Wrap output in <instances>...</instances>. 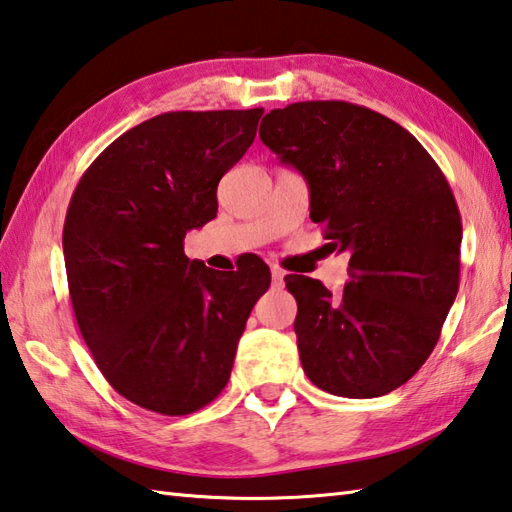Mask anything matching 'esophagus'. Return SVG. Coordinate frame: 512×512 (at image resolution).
<instances>
[{"label":"esophagus","instance_id":"34e87169","mask_svg":"<svg viewBox=\"0 0 512 512\" xmlns=\"http://www.w3.org/2000/svg\"><path fill=\"white\" fill-rule=\"evenodd\" d=\"M283 281H285V272L281 267H272V283L276 285V287H283Z\"/></svg>","mask_w":512,"mask_h":512}]
</instances>
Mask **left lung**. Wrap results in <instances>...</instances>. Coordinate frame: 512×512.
Segmentation results:
<instances>
[{"label": "left lung", "instance_id": "1", "mask_svg": "<svg viewBox=\"0 0 512 512\" xmlns=\"http://www.w3.org/2000/svg\"><path fill=\"white\" fill-rule=\"evenodd\" d=\"M258 136L307 180L327 245L350 254L341 296L285 276L307 379L347 399L397 390L435 350L459 289L461 216L446 176L412 133L350 102L274 109Z\"/></svg>", "mask_w": 512, "mask_h": 512}]
</instances>
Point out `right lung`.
Instances as JSON below:
<instances>
[{
	"label": "right lung",
	"instance_id": "1",
	"mask_svg": "<svg viewBox=\"0 0 512 512\" xmlns=\"http://www.w3.org/2000/svg\"><path fill=\"white\" fill-rule=\"evenodd\" d=\"M263 109L171 111L113 140L64 220V265L84 343L113 390L180 417L229 381L249 312L272 274L260 258L223 276L185 256L216 218L220 178L245 156Z\"/></svg>",
	"mask_w": 512,
	"mask_h": 512
}]
</instances>
